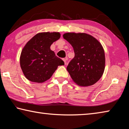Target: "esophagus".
I'll use <instances>...</instances> for the list:
<instances>
[{"label":"esophagus","instance_id":"1","mask_svg":"<svg viewBox=\"0 0 129 129\" xmlns=\"http://www.w3.org/2000/svg\"><path fill=\"white\" fill-rule=\"evenodd\" d=\"M62 60L64 61V64H65V65H66V64H67V61H67V58H63Z\"/></svg>","mask_w":129,"mask_h":129}]
</instances>
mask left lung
Instances as JSON below:
<instances>
[{
  "label": "left lung",
  "instance_id": "obj_1",
  "mask_svg": "<svg viewBox=\"0 0 129 129\" xmlns=\"http://www.w3.org/2000/svg\"><path fill=\"white\" fill-rule=\"evenodd\" d=\"M63 38L72 45L75 52L67 68L73 81L81 86L94 84L105 70V57L101 43L85 33L69 32L63 35Z\"/></svg>",
  "mask_w": 129,
  "mask_h": 129
}]
</instances>
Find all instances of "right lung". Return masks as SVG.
Here are the masks:
<instances>
[{
	"label": "right lung",
	"mask_w": 129,
	"mask_h": 129,
	"mask_svg": "<svg viewBox=\"0 0 129 129\" xmlns=\"http://www.w3.org/2000/svg\"><path fill=\"white\" fill-rule=\"evenodd\" d=\"M59 32H41L35 35L21 51L20 64L25 77L32 82L41 83L49 79L59 65H64L51 50L58 40Z\"/></svg>",
	"instance_id": "1"
}]
</instances>
